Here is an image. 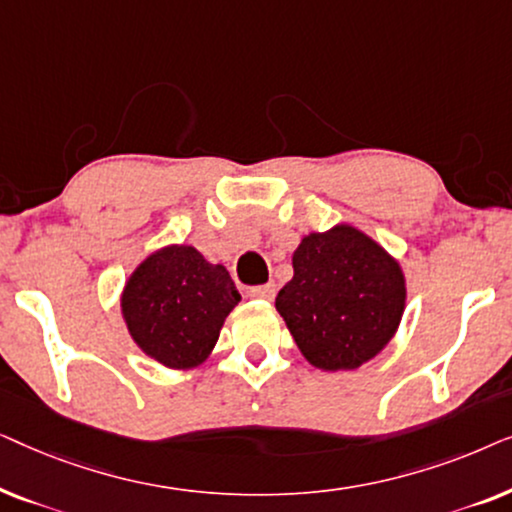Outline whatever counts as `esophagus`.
<instances>
[{
	"label": "esophagus",
	"instance_id": "1",
	"mask_svg": "<svg viewBox=\"0 0 512 512\" xmlns=\"http://www.w3.org/2000/svg\"><path fill=\"white\" fill-rule=\"evenodd\" d=\"M249 298H258V300H272L275 298V284H261V286H251L247 291Z\"/></svg>",
	"mask_w": 512,
	"mask_h": 512
}]
</instances>
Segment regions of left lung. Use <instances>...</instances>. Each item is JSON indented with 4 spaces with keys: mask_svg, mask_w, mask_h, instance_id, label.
<instances>
[{
    "mask_svg": "<svg viewBox=\"0 0 512 512\" xmlns=\"http://www.w3.org/2000/svg\"><path fill=\"white\" fill-rule=\"evenodd\" d=\"M277 312L312 366L354 370L396 333L405 305L398 263L352 226L303 237L293 279L277 293Z\"/></svg>",
    "mask_w": 512,
    "mask_h": 512,
    "instance_id": "obj_1",
    "label": "left lung"
}]
</instances>
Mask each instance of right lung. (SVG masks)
<instances>
[{"label":"right lung","instance_id":"obj_1","mask_svg":"<svg viewBox=\"0 0 512 512\" xmlns=\"http://www.w3.org/2000/svg\"><path fill=\"white\" fill-rule=\"evenodd\" d=\"M240 291L223 265L193 247H165L132 272L123 317L132 340L167 368H193L219 340Z\"/></svg>","mask_w":512,"mask_h":512}]
</instances>
